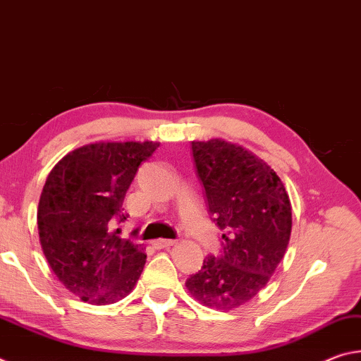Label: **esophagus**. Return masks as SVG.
<instances>
[{
	"label": "esophagus",
	"mask_w": 361,
	"mask_h": 361,
	"mask_svg": "<svg viewBox=\"0 0 361 361\" xmlns=\"http://www.w3.org/2000/svg\"><path fill=\"white\" fill-rule=\"evenodd\" d=\"M176 245V240H167V239H159L152 242V247L161 250V248H169V247H173Z\"/></svg>",
	"instance_id": "34e87169"
}]
</instances>
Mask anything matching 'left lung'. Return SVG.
Segmentation results:
<instances>
[{
  "label": "left lung",
  "instance_id": "left-lung-1",
  "mask_svg": "<svg viewBox=\"0 0 361 361\" xmlns=\"http://www.w3.org/2000/svg\"><path fill=\"white\" fill-rule=\"evenodd\" d=\"M192 154L224 242L221 258L207 256L186 288L205 307L228 312L258 295L283 259L291 202L271 166L243 146L194 140Z\"/></svg>",
  "mask_w": 361,
  "mask_h": 361
}]
</instances>
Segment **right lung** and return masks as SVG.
<instances>
[{
  "label": "right lung",
  "instance_id": "1",
  "mask_svg": "<svg viewBox=\"0 0 361 361\" xmlns=\"http://www.w3.org/2000/svg\"><path fill=\"white\" fill-rule=\"evenodd\" d=\"M157 148V142L84 145L47 176L38 205L42 253L65 288L85 302H118L142 276L143 247L119 239L113 224L126 219L127 189Z\"/></svg>",
  "mask_w": 361,
  "mask_h": 361
}]
</instances>
